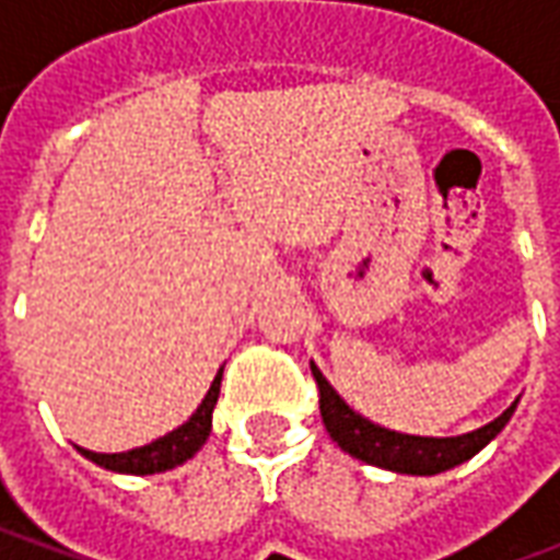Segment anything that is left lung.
I'll return each instance as SVG.
<instances>
[{"label": "left lung", "mask_w": 560, "mask_h": 560, "mask_svg": "<svg viewBox=\"0 0 560 560\" xmlns=\"http://www.w3.org/2000/svg\"><path fill=\"white\" fill-rule=\"evenodd\" d=\"M317 387H320V417L327 425L329 438L360 458L365 465L393 470V474H411V477H434L444 474L458 465H465L468 458L480 453L482 446L492 444L498 434L504 432L513 411H516L518 399L506 408L498 420L486 422L482 429H474L468 434H453V438H422V434H405L396 429H384L363 413H357L332 389L324 372L312 363Z\"/></svg>", "instance_id": "obj_1"}]
</instances>
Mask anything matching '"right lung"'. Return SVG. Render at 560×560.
<instances>
[{"instance_id":"right-lung-1","label":"right lung","mask_w":560,"mask_h":560,"mask_svg":"<svg viewBox=\"0 0 560 560\" xmlns=\"http://www.w3.org/2000/svg\"><path fill=\"white\" fill-rule=\"evenodd\" d=\"M221 375H224V365L219 369L215 381L209 384L207 396L197 405V411L183 425H176L173 432H167L164 438H155L152 444L135 446V450H126V453H92V450L78 446V453L95 462V465H102V468L116 470V474H138V477L161 474V470L183 465V462L195 456L200 446L207 444L209 432H212V411H215V401H219Z\"/></svg>"}]
</instances>
